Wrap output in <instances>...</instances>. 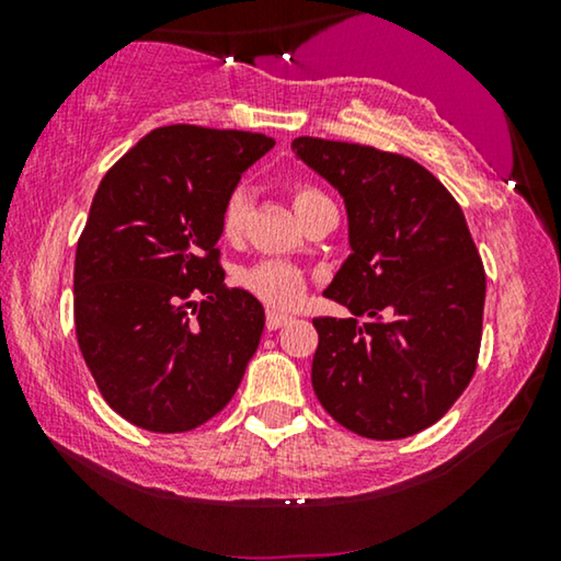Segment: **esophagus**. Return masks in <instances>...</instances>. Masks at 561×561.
<instances>
[{
  "mask_svg": "<svg viewBox=\"0 0 561 561\" xmlns=\"http://www.w3.org/2000/svg\"><path fill=\"white\" fill-rule=\"evenodd\" d=\"M288 321H290L288 313H280V311H275V309L267 311V317H265V324H267V329H271V332H275V329H280L283 324H288Z\"/></svg>",
  "mask_w": 561,
  "mask_h": 561,
  "instance_id": "34e87169",
  "label": "esophagus"
}]
</instances>
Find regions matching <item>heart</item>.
Returning a JSON list of instances; mask_svg holds the SVG:
<instances>
[{
    "label": "heart",
    "mask_w": 561,
    "mask_h": 561,
    "mask_svg": "<svg viewBox=\"0 0 561 561\" xmlns=\"http://www.w3.org/2000/svg\"><path fill=\"white\" fill-rule=\"evenodd\" d=\"M319 196L317 191L311 188H298L294 196V206L309 202V198ZM250 204H252V194L248 186H237L232 194H229L225 211H221V234L237 237L242 232L244 219L250 214ZM240 283L250 294H255L260 301H265L267 306H275V309H290L301 301L304 290H306V275L304 271H298L296 265L283 263V260H260V263L244 267L240 273Z\"/></svg>",
    "instance_id": "obj_1"
}]
</instances>
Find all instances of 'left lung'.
I'll list each match as a JSON object with an SVG mask.
<instances>
[{"mask_svg":"<svg viewBox=\"0 0 561 561\" xmlns=\"http://www.w3.org/2000/svg\"><path fill=\"white\" fill-rule=\"evenodd\" d=\"M290 148L347 211L352 252L324 296L367 319H313V393L367 439L424 432L478 365L485 271L465 214L403 156L319 137H296Z\"/></svg>","mask_w":561,"mask_h":561,"instance_id":"obj_1","label":"left lung"}]
</instances>
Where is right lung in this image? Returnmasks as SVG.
Returning a JSON list of instances; mask_svg holds the SVG:
<instances>
[{
  "instance_id": "right-lung-1",
  "label": "right lung",
  "mask_w": 561,
  "mask_h": 561,
  "mask_svg": "<svg viewBox=\"0 0 561 561\" xmlns=\"http://www.w3.org/2000/svg\"><path fill=\"white\" fill-rule=\"evenodd\" d=\"M273 145L240 129L160 127L99 183L76 248V336L129 424L191 432L240 388L265 311L225 286L217 242L229 194Z\"/></svg>"
}]
</instances>
